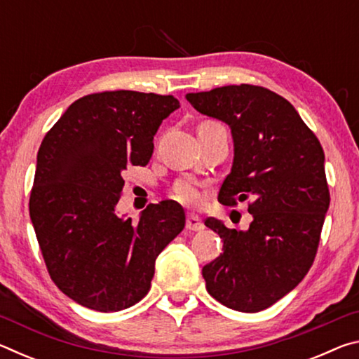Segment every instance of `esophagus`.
Masks as SVG:
<instances>
[{
    "instance_id": "obj_1",
    "label": "esophagus",
    "mask_w": 359,
    "mask_h": 359,
    "mask_svg": "<svg viewBox=\"0 0 359 359\" xmlns=\"http://www.w3.org/2000/svg\"><path fill=\"white\" fill-rule=\"evenodd\" d=\"M187 229H190V231H203L204 229V223H203V220L198 215L190 214V215L187 217Z\"/></svg>"
}]
</instances>
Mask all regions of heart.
Segmentation results:
<instances>
[{
	"instance_id": "b5f03b06",
	"label": "heart",
	"mask_w": 359,
	"mask_h": 359,
	"mask_svg": "<svg viewBox=\"0 0 359 359\" xmlns=\"http://www.w3.org/2000/svg\"><path fill=\"white\" fill-rule=\"evenodd\" d=\"M174 196L175 199H179L180 203L184 204H199L201 201V191H199V187L196 182H193L190 179H182L177 184L174 185Z\"/></svg>"
}]
</instances>
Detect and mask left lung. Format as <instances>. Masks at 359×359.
Returning <instances> with one entry per match:
<instances>
[{
	"label": "left lung",
	"mask_w": 359,
	"mask_h": 359,
	"mask_svg": "<svg viewBox=\"0 0 359 359\" xmlns=\"http://www.w3.org/2000/svg\"><path fill=\"white\" fill-rule=\"evenodd\" d=\"M185 98L231 128L234 160L218 201H252L245 231L204 222L223 241V253L203 267L205 288L233 311H264L299 285L317 255L330 208L323 149L296 109L264 87L226 85Z\"/></svg>",
	"instance_id": "1"
}]
</instances>
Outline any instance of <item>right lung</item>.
Here are the masks:
<instances>
[{
	"instance_id": "1",
	"label": "right lung",
	"mask_w": 359,
	"mask_h": 359,
	"mask_svg": "<svg viewBox=\"0 0 359 359\" xmlns=\"http://www.w3.org/2000/svg\"><path fill=\"white\" fill-rule=\"evenodd\" d=\"M179 107L171 95H87L41 144L29 217L52 280L83 307L118 312L141 301L156 257L185 226L171 199L149 204L136 223L115 210L121 174L147 165L161 121Z\"/></svg>"
}]
</instances>
